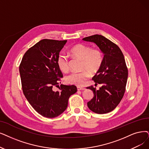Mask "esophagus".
I'll return each instance as SVG.
<instances>
[{
    "mask_svg": "<svg viewBox=\"0 0 149 149\" xmlns=\"http://www.w3.org/2000/svg\"><path fill=\"white\" fill-rule=\"evenodd\" d=\"M85 88L84 87H79V86H78L77 87V90L78 91H84L85 90Z\"/></svg>",
    "mask_w": 149,
    "mask_h": 149,
    "instance_id": "esophagus-1",
    "label": "esophagus"
}]
</instances>
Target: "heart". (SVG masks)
Returning <instances> with one entry per match:
<instances>
[{
    "label": "heart",
    "mask_w": 149,
    "mask_h": 149,
    "mask_svg": "<svg viewBox=\"0 0 149 149\" xmlns=\"http://www.w3.org/2000/svg\"><path fill=\"white\" fill-rule=\"evenodd\" d=\"M70 54L81 59V72H73L65 76V81L68 84L81 86L85 84L90 77V73L94 74L100 68L103 62V53L99 49H92L88 45L78 44L74 46L69 51ZM57 65L63 72H67L69 70V61L68 56L62 53L57 58Z\"/></svg>",
    "instance_id": "heart-1"
}]
</instances>
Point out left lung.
Listing matches in <instances>:
<instances>
[{"label": "left lung", "instance_id": "left-lung-1", "mask_svg": "<svg viewBox=\"0 0 149 149\" xmlns=\"http://www.w3.org/2000/svg\"><path fill=\"white\" fill-rule=\"evenodd\" d=\"M96 44L104 54L102 65L93 78L99 90L87 87L93 92L88 108L97 114H106L114 110L122 99L128 78V69L123 53L118 46L103 35H94L82 39Z\"/></svg>", "mask_w": 149, "mask_h": 149}]
</instances>
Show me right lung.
Segmentation results:
<instances>
[{"label": "right lung", "instance_id": "obj_1", "mask_svg": "<svg viewBox=\"0 0 149 149\" xmlns=\"http://www.w3.org/2000/svg\"><path fill=\"white\" fill-rule=\"evenodd\" d=\"M67 41L40 40L26 51L19 65L24 95L33 108L47 118L61 115L67 108L70 97L77 92L74 85L58 86L63 74L57 58ZM54 86L59 91H54Z\"/></svg>", "mask_w": 149, "mask_h": 149}]
</instances>
